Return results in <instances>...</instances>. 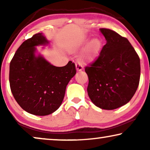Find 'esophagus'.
Segmentation results:
<instances>
[{
  "mask_svg": "<svg viewBox=\"0 0 150 150\" xmlns=\"http://www.w3.org/2000/svg\"><path fill=\"white\" fill-rule=\"evenodd\" d=\"M76 68L77 71H81V70H83V67L82 66V65L81 64V63H76Z\"/></svg>",
  "mask_w": 150,
  "mask_h": 150,
  "instance_id": "obj_1",
  "label": "esophagus"
}]
</instances>
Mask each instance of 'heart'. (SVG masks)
Masks as SVG:
<instances>
[{
  "label": "heart",
  "instance_id": "obj_1",
  "mask_svg": "<svg viewBox=\"0 0 150 150\" xmlns=\"http://www.w3.org/2000/svg\"><path fill=\"white\" fill-rule=\"evenodd\" d=\"M87 41L85 40L83 43H87ZM100 47V43L98 40H94L91 42V44L88 46L87 52L84 57V59L85 60H90L96 53L98 52Z\"/></svg>",
  "mask_w": 150,
  "mask_h": 150
}]
</instances>
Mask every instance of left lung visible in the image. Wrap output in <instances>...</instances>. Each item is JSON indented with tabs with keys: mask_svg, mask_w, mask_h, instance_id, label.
Segmentation results:
<instances>
[{
	"mask_svg": "<svg viewBox=\"0 0 150 150\" xmlns=\"http://www.w3.org/2000/svg\"><path fill=\"white\" fill-rule=\"evenodd\" d=\"M100 31L106 44L85 68L89 78L87 93L98 107L113 110L134 95L140 81V59L128 39L108 28Z\"/></svg>",
	"mask_w": 150,
	"mask_h": 150,
	"instance_id": "8db88e82",
	"label": "left lung"
}]
</instances>
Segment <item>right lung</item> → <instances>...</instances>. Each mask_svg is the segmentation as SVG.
Listing matches in <instances>:
<instances>
[{
  "instance_id": "add662e5",
  "label": "right lung",
  "mask_w": 150,
  "mask_h": 150,
  "mask_svg": "<svg viewBox=\"0 0 150 150\" xmlns=\"http://www.w3.org/2000/svg\"><path fill=\"white\" fill-rule=\"evenodd\" d=\"M47 43L42 33L35 34L20 45L9 66L10 88L16 102L26 112L39 116L58 109L66 86L76 73L71 61L56 67L43 57L35 56V46Z\"/></svg>"
}]
</instances>
